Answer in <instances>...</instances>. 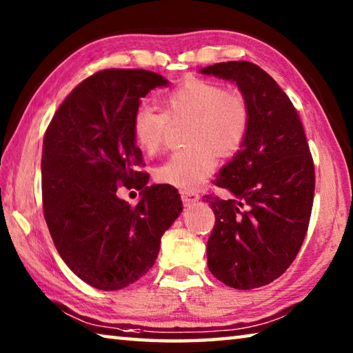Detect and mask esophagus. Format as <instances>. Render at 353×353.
I'll return each instance as SVG.
<instances>
[{
    "mask_svg": "<svg viewBox=\"0 0 353 353\" xmlns=\"http://www.w3.org/2000/svg\"><path fill=\"white\" fill-rule=\"evenodd\" d=\"M181 198L185 205H191L199 201V194L196 191H181Z\"/></svg>",
    "mask_w": 353,
    "mask_h": 353,
    "instance_id": "esophagus-1",
    "label": "esophagus"
}]
</instances>
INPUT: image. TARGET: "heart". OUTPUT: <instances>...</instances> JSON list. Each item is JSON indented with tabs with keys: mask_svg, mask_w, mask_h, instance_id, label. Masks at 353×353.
<instances>
[{
	"mask_svg": "<svg viewBox=\"0 0 353 353\" xmlns=\"http://www.w3.org/2000/svg\"><path fill=\"white\" fill-rule=\"evenodd\" d=\"M163 112L141 104L130 119L134 141L143 151L163 146L170 121L188 119L187 145L155 168V179L177 188H194L216 168V155L229 159L243 148L250 129V105L241 93L199 77L179 83L162 98Z\"/></svg>",
	"mask_w": 353,
	"mask_h": 353,
	"instance_id": "heart-1",
	"label": "heart"
}]
</instances>
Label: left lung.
<instances>
[{
	"mask_svg": "<svg viewBox=\"0 0 353 353\" xmlns=\"http://www.w3.org/2000/svg\"><path fill=\"white\" fill-rule=\"evenodd\" d=\"M201 71L236 82L250 105L248 139L213 181L232 198L204 196L214 213L208 270L232 288H260L288 270L305 240L313 157L294 105L259 65L230 61Z\"/></svg>",
	"mask_w": 353,
	"mask_h": 353,
	"instance_id": "obj_1",
	"label": "left lung"
}]
</instances>
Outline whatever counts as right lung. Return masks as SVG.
Returning a JSON list of instances; mask_svg holds the SVG:
<instances>
[{"mask_svg": "<svg viewBox=\"0 0 353 353\" xmlns=\"http://www.w3.org/2000/svg\"><path fill=\"white\" fill-rule=\"evenodd\" d=\"M166 83L148 70L98 71L73 88L45 132V221L59 255L93 288L121 290L145 276L160 238L182 212L174 187H146L141 151L130 132L140 99ZM119 186L141 189L139 204L119 200Z\"/></svg>", "mask_w": 353, "mask_h": 353, "instance_id": "add662e5", "label": "right lung"}]
</instances>
